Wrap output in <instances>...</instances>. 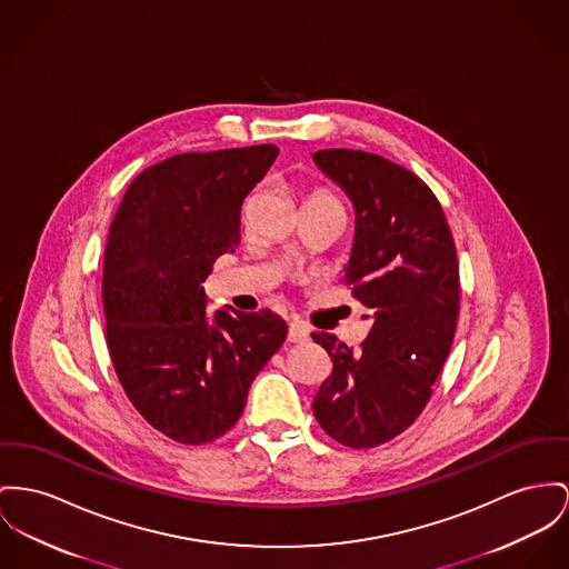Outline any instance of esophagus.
Here are the masks:
<instances>
[{
    "label": "esophagus",
    "mask_w": 569,
    "mask_h": 569,
    "mask_svg": "<svg viewBox=\"0 0 569 569\" xmlns=\"http://www.w3.org/2000/svg\"><path fill=\"white\" fill-rule=\"evenodd\" d=\"M306 339H308V328L302 326V323H298V321H293V323L289 326V332H287V341L303 342Z\"/></svg>",
    "instance_id": "esophagus-1"
}]
</instances>
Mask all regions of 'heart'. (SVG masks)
I'll return each instance as SVG.
<instances>
[{
    "label": "heart",
    "mask_w": 569,
    "mask_h": 569,
    "mask_svg": "<svg viewBox=\"0 0 569 569\" xmlns=\"http://www.w3.org/2000/svg\"><path fill=\"white\" fill-rule=\"evenodd\" d=\"M315 196H326V193H315ZM315 196H310V198H315Z\"/></svg>",
    "instance_id": "heart-1"
}]
</instances>
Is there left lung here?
Listing matches in <instances>:
<instances>
[{
  "label": "left lung",
  "mask_w": 569,
  "mask_h": 569,
  "mask_svg": "<svg viewBox=\"0 0 569 569\" xmlns=\"http://www.w3.org/2000/svg\"><path fill=\"white\" fill-rule=\"evenodd\" d=\"M312 159L353 204L345 284L371 319L360 349L328 332L312 335L335 365L312 412L337 442L371 449L417 420L451 351L459 315L455 241L433 191L403 166L349 149Z\"/></svg>",
  "instance_id": "left-lung-1"
}]
</instances>
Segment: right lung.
Returning <instances> with one entry per match:
<instances>
[{"mask_svg": "<svg viewBox=\"0 0 569 569\" xmlns=\"http://www.w3.org/2000/svg\"><path fill=\"white\" fill-rule=\"evenodd\" d=\"M276 157L273 144L174 154L138 174L110 227L101 296L116 376L133 408L181 445L224 436L287 339L271 310L209 315L202 287L234 252L241 204Z\"/></svg>", "mask_w": 569, "mask_h": 569, "instance_id": "1", "label": "right lung"}]
</instances>
